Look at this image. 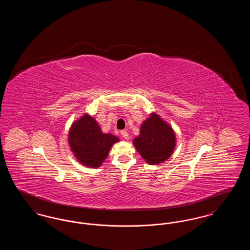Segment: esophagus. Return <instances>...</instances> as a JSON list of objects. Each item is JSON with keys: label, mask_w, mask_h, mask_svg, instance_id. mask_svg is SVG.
Returning <instances> with one entry per match:
<instances>
[{"label": "esophagus", "mask_w": 250, "mask_h": 250, "mask_svg": "<svg viewBox=\"0 0 250 250\" xmlns=\"http://www.w3.org/2000/svg\"><path fill=\"white\" fill-rule=\"evenodd\" d=\"M121 135H122V137L124 138V139H128L129 138V135H128V132L126 130H122L121 131Z\"/></svg>", "instance_id": "esophagus-1"}]
</instances>
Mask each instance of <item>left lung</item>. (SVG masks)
<instances>
[{
	"label": "left lung",
	"instance_id": "8db88e82",
	"mask_svg": "<svg viewBox=\"0 0 250 250\" xmlns=\"http://www.w3.org/2000/svg\"><path fill=\"white\" fill-rule=\"evenodd\" d=\"M133 144L147 164L157 165L168 159L176 146L173 128L155 112H152L141 125L140 135Z\"/></svg>",
	"mask_w": 250,
	"mask_h": 250
}]
</instances>
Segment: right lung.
I'll return each instance as SVG.
<instances>
[{
	"label": "right lung",
	"instance_id": "right-lung-1",
	"mask_svg": "<svg viewBox=\"0 0 250 250\" xmlns=\"http://www.w3.org/2000/svg\"><path fill=\"white\" fill-rule=\"evenodd\" d=\"M67 142L78 162L95 168L102 165L110 148L120 139L110 133H103L96 120L85 113L73 122Z\"/></svg>",
	"mask_w": 250,
	"mask_h": 250
}]
</instances>
